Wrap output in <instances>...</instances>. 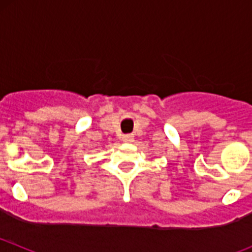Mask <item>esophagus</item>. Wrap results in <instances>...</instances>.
<instances>
[{"label":"esophagus","instance_id":"obj_1","mask_svg":"<svg viewBox=\"0 0 252 252\" xmlns=\"http://www.w3.org/2000/svg\"><path fill=\"white\" fill-rule=\"evenodd\" d=\"M122 140H124L125 142H131L133 141V136L131 133H126V135H122Z\"/></svg>","mask_w":252,"mask_h":252}]
</instances>
